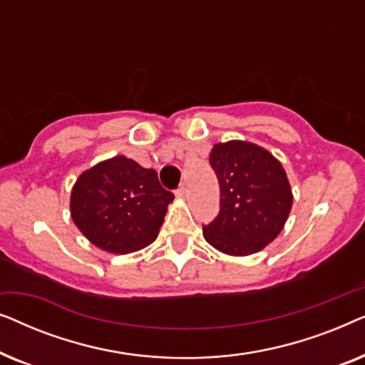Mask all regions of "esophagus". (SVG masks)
Masks as SVG:
<instances>
[{
  "label": "esophagus",
  "mask_w": 365,
  "mask_h": 365,
  "mask_svg": "<svg viewBox=\"0 0 365 365\" xmlns=\"http://www.w3.org/2000/svg\"><path fill=\"white\" fill-rule=\"evenodd\" d=\"M176 196L178 197H184V196H186V187H184V184H181V186H179L178 189H176Z\"/></svg>",
  "instance_id": "34e87169"
}]
</instances>
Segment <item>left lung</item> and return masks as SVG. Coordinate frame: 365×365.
<instances>
[{
	"mask_svg": "<svg viewBox=\"0 0 365 365\" xmlns=\"http://www.w3.org/2000/svg\"><path fill=\"white\" fill-rule=\"evenodd\" d=\"M209 163L219 181L221 209L202 226L204 239L229 256L259 252L282 231L292 207L282 164L247 141L214 144Z\"/></svg>",
	"mask_w": 365,
	"mask_h": 365,
	"instance_id": "1",
	"label": "left lung"
}]
</instances>
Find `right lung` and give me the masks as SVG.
Returning a JSON list of instances; mask_svg holds the SVG:
<instances>
[{"label": "right lung", "mask_w": 365, "mask_h": 365, "mask_svg": "<svg viewBox=\"0 0 365 365\" xmlns=\"http://www.w3.org/2000/svg\"><path fill=\"white\" fill-rule=\"evenodd\" d=\"M173 199L154 169L116 156L78 178L71 191V217L94 246L128 254L158 237Z\"/></svg>", "instance_id": "add662e5"}]
</instances>
